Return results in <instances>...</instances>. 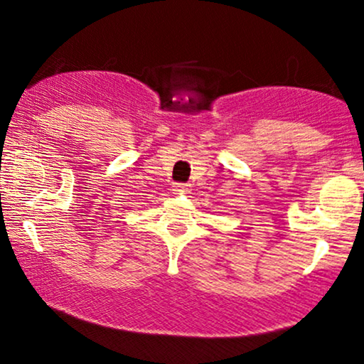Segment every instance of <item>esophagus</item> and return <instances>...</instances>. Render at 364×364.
I'll return each mask as SVG.
<instances>
[{
    "label": "esophagus",
    "mask_w": 364,
    "mask_h": 364,
    "mask_svg": "<svg viewBox=\"0 0 364 364\" xmlns=\"http://www.w3.org/2000/svg\"><path fill=\"white\" fill-rule=\"evenodd\" d=\"M173 192H176V193H187V192H191V187H188L187 183H176V186H173Z\"/></svg>",
    "instance_id": "34e87169"
}]
</instances>
